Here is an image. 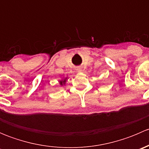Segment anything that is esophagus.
Returning <instances> with one entry per match:
<instances>
[{
	"label": "esophagus",
	"mask_w": 149,
	"mask_h": 149,
	"mask_svg": "<svg viewBox=\"0 0 149 149\" xmlns=\"http://www.w3.org/2000/svg\"><path fill=\"white\" fill-rule=\"evenodd\" d=\"M76 70H77L78 72H81V68H77V69H76Z\"/></svg>",
	"instance_id": "esophagus-1"
}]
</instances>
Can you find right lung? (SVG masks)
<instances>
[{"label": "right lung", "instance_id": "1", "mask_svg": "<svg viewBox=\"0 0 149 149\" xmlns=\"http://www.w3.org/2000/svg\"><path fill=\"white\" fill-rule=\"evenodd\" d=\"M66 80H67V77H66L65 79H63V80L60 81V84H61V86L65 85V82H66Z\"/></svg>", "mask_w": 149, "mask_h": 149}]
</instances>
